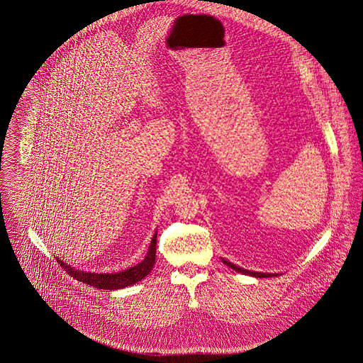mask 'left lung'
Segmentation results:
<instances>
[{
	"label": "left lung",
	"mask_w": 363,
	"mask_h": 363,
	"mask_svg": "<svg viewBox=\"0 0 363 363\" xmlns=\"http://www.w3.org/2000/svg\"><path fill=\"white\" fill-rule=\"evenodd\" d=\"M223 263H224L225 266H228L230 268H233V269L241 272V274L252 275V277H256V278H267V277H277V275H278V274H266V272H253V271H247V269H243L241 267H237L235 264H233V263L224 260V259H223Z\"/></svg>",
	"instance_id": "left-lung-1"
}]
</instances>
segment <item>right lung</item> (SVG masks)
<instances>
[{"mask_svg":"<svg viewBox=\"0 0 363 363\" xmlns=\"http://www.w3.org/2000/svg\"><path fill=\"white\" fill-rule=\"evenodd\" d=\"M155 252H157V233L154 234V237L151 240L145 260L138 266L130 267V268L121 271V272H117V274H94V272L75 271L74 268L65 264L59 259H57V263L66 269V272L69 275H72L74 279H77L78 282H84V284L97 288V289H121V288L130 286V285L142 281L145 275L150 274V271L155 264Z\"/></svg>","mask_w":363,"mask_h":363,"instance_id":"add662e5","label":"right lung"}]
</instances>
